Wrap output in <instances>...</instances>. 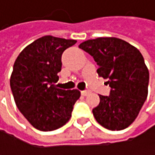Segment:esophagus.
<instances>
[{
  "label": "esophagus",
  "instance_id": "34e87169",
  "mask_svg": "<svg viewBox=\"0 0 155 155\" xmlns=\"http://www.w3.org/2000/svg\"><path fill=\"white\" fill-rule=\"evenodd\" d=\"M81 93L82 96H87V95H89L91 93V91H81Z\"/></svg>",
  "mask_w": 155,
  "mask_h": 155
}]
</instances>
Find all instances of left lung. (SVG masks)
<instances>
[{"label":"left lung","instance_id":"1","mask_svg":"<svg viewBox=\"0 0 155 155\" xmlns=\"http://www.w3.org/2000/svg\"><path fill=\"white\" fill-rule=\"evenodd\" d=\"M100 66L99 76L108 79L110 95H100L92 109L97 122L109 130H122L137 117L148 94L149 71L140 51L117 38H98L80 44Z\"/></svg>","mask_w":155,"mask_h":155}]
</instances>
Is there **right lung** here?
<instances>
[{
	"mask_svg": "<svg viewBox=\"0 0 155 155\" xmlns=\"http://www.w3.org/2000/svg\"><path fill=\"white\" fill-rule=\"evenodd\" d=\"M74 39L44 36L25 47L16 59L10 79L16 106L40 131H53L65 125L81 96L78 90L57 88L63 52Z\"/></svg>",
	"mask_w": 155,
	"mask_h": 155,
	"instance_id": "obj_1",
	"label": "right lung"
}]
</instances>
